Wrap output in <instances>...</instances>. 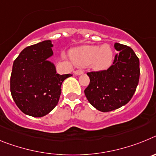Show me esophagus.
Returning a JSON list of instances; mask_svg holds the SVG:
<instances>
[{
  "instance_id": "esophagus-1",
  "label": "esophagus",
  "mask_w": 156,
  "mask_h": 156,
  "mask_svg": "<svg viewBox=\"0 0 156 156\" xmlns=\"http://www.w3.org/2000/svg\"><path fill=\"white\" fill-rule=\"evenodd\" d=\"M83 73V71L80 69H78V70H76L75 71V74L76 75H81V74Z\"/></svg>"
}]
</instances>
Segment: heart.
I'll return each instance as SVG.
<instances>
[{"label":"heart","instance_id":"heart-1","mask_svg":"<svg viewBox=\"0 0 156 156\" xmlns=\"http://www.w3.org/2000/svg\"><path fill=\"white\" fill-rule=\"evenodd\" d=\"M70 57L78 66H87L94 70H105L113 61V51L108 44L93 46L86 45L74 48L70 51Z\"/></svg>","mask_w":156,"mask_h":156}]
</instances>
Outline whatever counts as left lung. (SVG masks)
<instances>
[{"mask_svg": "<svg viewBox=\"0 0 156 156\" xmlns=\"http://www.w3.org/2000/svg\"><path fill=\"white\" fill-rule=\"evenodd\" d=\"M114 48L115 55L108 69L87 73L90 83L84 94L88 101L103 112L117 109L129 102L139 82V58L132 48L119 43Z\"/></svg>", "mask_w": 156, "mask_h": 156, "instance_id": "obj_1", "label": "left lung"}]
</instances>
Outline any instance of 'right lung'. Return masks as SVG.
Masks as SVG:
<instances>
[{"label": "right lung", "instance_id": "add662e5", "mask_svg": "<svg viewBox=\"0 0 156 156\" xmlns=\"http://www.w3.org/2000/svg\"><path fill=\"white\" fill-rule=\"evenodd\" d=\"M53 44L44 41L23 49L14 61L10 80L12 98L23 113L42 117L55 108L62 82L71 74L59 75L48 58Z\"/></svg>", "mask_w": 156, "mask_h": 156}]
</instances>
